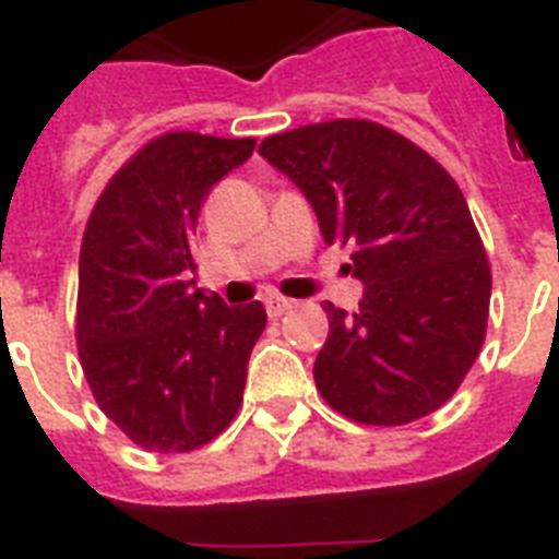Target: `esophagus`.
Here are the masks:
<instances>
[{
	"label": "esophagus",
	"mask_w": 559,
	"mask_h": 559,
	"mask_svg": "<svg viewBox=\"0 0 559 559\" xmlns=\"http://www.w3.org/2000/svg\"><path fill=\"white\" fill-rule=\"evenodd\" d=\"M293 310V301L289 298H266V313H270V319H281L284 313H289Z\"/></svg>",
	"instance_id": "1"
}]
</instances>
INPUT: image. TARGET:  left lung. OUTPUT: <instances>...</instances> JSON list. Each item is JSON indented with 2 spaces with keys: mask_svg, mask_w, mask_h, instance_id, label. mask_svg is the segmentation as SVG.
Masks as SVG:
<instances>
[{
  "mask_svg": "<svg viewBox=\"0 0 559 559\" xmlns=\"http://www.w3.org/2000/svg\"><path fill=\"white\" fill-rule=\"evenodd\" d=\"M263 159L313 205L328 243L350 246L362 301L324 305L316 389L340 415L403 426L455 394L485 342L490 266L455 179L389 127L357 118L270 135Z\"/></svg>",
  "mask_w": 559,
  "mask_h": 559,
  "instance_id": "1",
  "label": "left lung"
}]
</instances>
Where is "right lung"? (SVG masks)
Segmentation results:
<instances>
[{"instance_id":"right-lung-1","label":"right lung","mask_w":559,"mask_h":559,"mask_svg":"<svg viewBox=\"0 0 559 559\" xmlns=\"http://www.w3.org/2000/svg\"><path fill=\"white\" fill-rule=\"evenodd\" d=\"M252 151L254 139H153L109 179L83 231L81 366L104 415L144 450H197L243 403L266 310L205 296L191 272L202 202Z\"/></svg>"}]
</instances>
